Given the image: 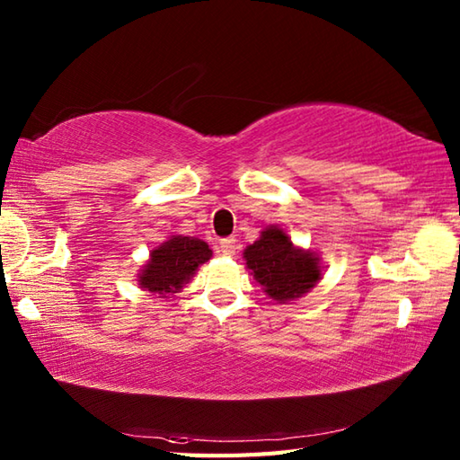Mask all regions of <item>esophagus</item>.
<instances>
[{"label":"esophagus","instance_id":"esophagus-1","mask_svg":"<svg viewBox=\"0 0 460 460\" xmlns=\"http://www.w3.org/2000/svg\"><path fill=\"white\" fill-rule=\"evenodd\" d=\"M237 241L235 239H223L221 243H219V252L221 255H225V257H233L237 252Z\"/></svg>","mask_w":460,"mask_h":460}]
</instances>
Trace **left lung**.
Masks as SVG:
<instances>
[{
	"mask_svg": "<svg viewBox=\"0 0 460 460\" xmlns=\"http://www.w3.org/2000/svg\"><path fill=\"white\" fill-rule=\"evenodd\" d=\"M243 259L262 292L279 305L302 298L324 275L318 252L296 247L279 225H267L261 237L243 251Z\"/></svg>",
	"mask_w": 460,
	"mask_h": 460,
	"instance_id": "left-lung-1",
	"label": "left lung"
}]
</instances>
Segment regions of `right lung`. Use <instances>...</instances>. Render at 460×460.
I'll list each match as a JSON object with an SVG mask.
<instances>
[{
    "label": "right lung",
    "instance_id": "obj_1",
    "mask_svg": "<svg viewBox=\"0 0 460 460\" xmlns=\"http://www.w3.org/2000/svg\"><path fill=\"white\" fill-rule=\"evenodd\" d=\"M213 251L198 237L170 235L168 241L152 249L150 259L138 272V285L150 295L172 298L188 285L203 262H208Z\"/></svg>",
    "mask_w": 460,
    "mask_h": 460
}]
</instances>
